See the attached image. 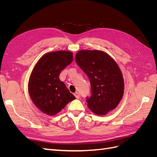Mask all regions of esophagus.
<instances>
[{"label": "esophagus", "instance_id": "1", "mask_svg": "<svg viewBox=\"0 0 157 157\" xmlns=\"http://www.w3.org/2000/svg\"><path fill=\"white\" fill-rule=\"evenodd\" d=\"M75 96L76 97V98H77V99H79V98H80V94H79L78 92H76V93L75 94Z\"/></svg>", "mask_w": 157, "mask_h": 157}]
</instances>
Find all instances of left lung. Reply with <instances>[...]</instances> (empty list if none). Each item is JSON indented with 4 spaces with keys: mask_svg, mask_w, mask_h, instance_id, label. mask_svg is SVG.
I'll use <instances>...</instances> for the list:
<instances>
[{
    "mask_svg": "<svg viewBox=\"0 0 157 157\" xmlns=\"http://www.w3.org/2000/svg\"><path fill=\"white\" fill-rule=\"evenodd\" d=\"M77 65L86 73L91 85L88 107L98 115H105L119 104L124 94L121 71L111 57L101 50H80L76 54Z\"/></svg>",
    "mask_w": 157,
    "mask_h": 157,
    "instance_id": "1",
    "label": "left lung"
}]
</instances>
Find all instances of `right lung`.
Returning a JSON list of instances; mask_svg holds the SVG:
<instances>
[{
  "instance_id": "obj_1",
  "label": "right lung",
  "mask_w": 157,
  "mask_h": 157,
  "mask_svg": "<svg viewBox=\"0 0 157 157\" xmlns=\"http://www.w3.org/2000/svg\"><path fill=\"white\" fill-rule=\"evenodd\" d=\"M73 59L71 52H49L41 57L32 71L28 91L33 103L46 115H55L75 99L59 78Z\"/></svg>"
}]
</instances>
